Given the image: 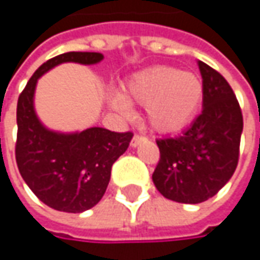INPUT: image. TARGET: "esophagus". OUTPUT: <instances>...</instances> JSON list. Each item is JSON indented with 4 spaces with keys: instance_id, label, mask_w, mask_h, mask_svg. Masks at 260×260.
<instances>
[{
    "instance_id": "34e87169",
    "label": "esophagus",
    "mask_w": 260,
    "mask_h": 260,
    "mask_svg": "<svg viewBox=\"0 0 260 260\" xmlns=\"http://www.w3.org/2000/svg\"><path fill=\"white\" fill-rule=\"evenodd\" d=\"M143 140H146L145 136H140V135H135L133 136V139H132V146L136 147V146H139Z\"/></svg>"
}]
</instances>
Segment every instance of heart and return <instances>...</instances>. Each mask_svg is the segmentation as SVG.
<instances>
[{
	"label": "heart",
	"mask_w": 260,
	"mask_h": 260,
	"mask_svg": "<svg viewBox=\"0 0 260 260\" xmlns=\"http://www.w3.org/2000/svg\"><path fill=\"white\" fill-rule=\"evenodd\" d=\"M203 96L204 85L200 76L172 66L146 69L133 76L124 89L128 103L146 107L147 123L159 133L184 128L197 114ZM113 107L128 114V107L121 98H114Z\"/></svg>",
	"instance_id": "b5f03b06"
}]
</instances>
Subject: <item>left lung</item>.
<instances>
[{
    "instance_id": "left-lung-1",
    "label": "left lung",
    "mask_w": 260,
    "mask_h": 260,
    "mask_svg": "<svg viewBox=\"0 0 260 260\" xmlns=\"http://www.w3.org/2000/svg\"><path fill=\"white\" fill-rule=\"evenodd\" d=\"M203 76V111L176 137L157 139L160 159L152 179L168 200L198 204L214 197L239 162L243 115L224 76L198 60Z\"/></svg>"
}]
</instances>
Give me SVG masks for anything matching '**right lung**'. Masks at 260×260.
I'll return each mask as SVG.
<instances>
[{
  "instance_id": "right-lung-1",
  "label": "right lung",
  "mask_w": 260,
  "mask_h": 260,
  "mask_svg": "<svg viewBox=\"0 0 260 260\" xmlns=\"http://www.w3.org/2000/svg\"><path fill=\"white\" fill-rule=\"evenodd\" d=\"M104 59L96 52H68L49 59L28 79L17 103L15 160L28 188L57 211L82 213L100 203L110 182L111 168L127 150L132 132L117 133L91 127L81 133H56L40 123L33 105L37 79L63 62L94 65Z\"/></svg>"
}]
</instances>
